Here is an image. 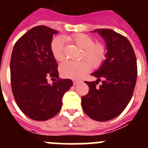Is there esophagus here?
Listing matches in <instances>:
<instances>
[{
	"label": "esophagus",
	"instance_id": "34e87169",
	"mask_svg": "<svg viewBox=\"0 0 148 148\" xmlns=\"http://www.w3.org/2000/svg\"><path fill=\"white\" fill-rule=\"evenodd\" d=\"M80 82V81H78V80H73V84L74 85H77V84H79Z\"/></svg>",
	"mask_w": 148,
	"mask_h": 148
}]
</instances>
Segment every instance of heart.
Listing matches in <instances>:
<instances>
[{
    "label": "heart",
    "instance_id": "heart-1",
    "mask_svg": "<svg viewBox=\"0 0 148 148\" xmlns=\"http://www.w3.org/2000/svg\"><path fill=\"white\" fill-rule=\"evenodd\" d=\"M68 38L82 49L81 59H86L94 68H98L102 64L107 54V49L104 44L100 42L94 43L93 38L84 34H74ZM51 50L56 61L63 60L65 57L64 38L58 37L53 39L51 44ZM88 62L86 60L77 62L66 61L60 65L59 71L65 78L80 79L90 69V63Z\"/></svg>",
    "mask_w": 148,
    "mask_h": 148
}]
</instances>
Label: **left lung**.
<instances>
[{
    "mask_svg": "<svg viewBox=\"0 0 148 148\" xmlns=\"http://www.w3.org/2000/svg\"><path fill=\"white\" fill-rule=\"evenodd\" d=\"M104 38L107 46L106 59L92 75L95 82H85L89 92L82 97V107L93 120L104 122L115 118L126 108L133 95L138 67L135 51L129 40L107 28L93 31ZM102 84L96 88L99 81Z\"/></svg>",
    "mask_w": 148,
    "mask_h": 148,
    "instance_id": "1",
    "label": "left lung"
}]
</instances>
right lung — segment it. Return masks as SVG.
I'll use <instances>...</instances> for the list:
<instances>
[{"instance_id": "obj_1", "label": "right lung", "mask_w": 148, "mask_h": 148, "mask_svg": "<svg viewBox=\"0 0 148 148\" xmlns=\"http://www.w3.org/2000/svg\"><path fill=\"white\" fill-rule=\"evenodd\" d=\"M45 26L30 29L15 44L10 58V82L18 106L29 118L46 121L60 111L62 98L69 90L71 79L49 85L47 77L59 78L57 63L51 50L53 34Z\"/></svg>"}]
</instances>
